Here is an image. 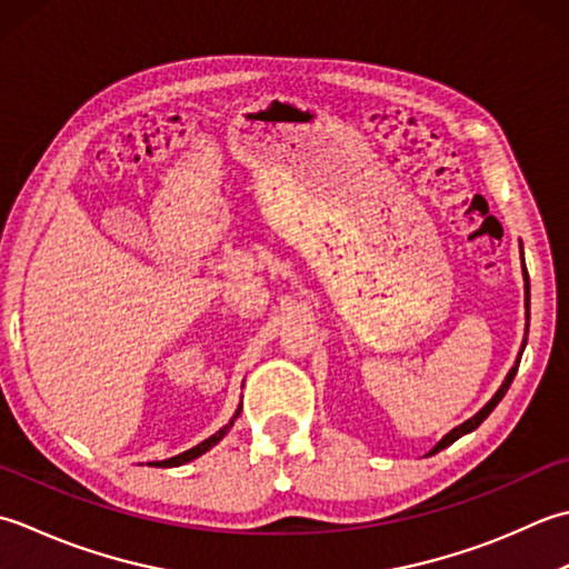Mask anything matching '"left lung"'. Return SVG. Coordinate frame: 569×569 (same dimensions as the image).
I'll list each match as a JSON object with an SVG mask.
<instances>
[{
    "instance_id": "obj_1",
    "label": "left lung",
    "mask_w": 569,
    "mask_h": 569,
    "mask_svg": "<svg viewBox=\"0 0 569 569\" xmlns=\"http://www.w3.org/2000/svg\"><path fill=\"white\" fill-rule=\"evenodd\" d=\"M523 274H526V309L530 307L528 305V301H530V284H528V270H526V262H523ZM526 343H528V329H526V339H523V349H526ZM520 353H523V351H520ZM518 363H520V358H518V361H516V366L511 368V373H508L506 376V380H503V386L501 388H498V392H496V396L491 398V402L489 405H486V408L483 410H479L477 415H473L471 417V420H467V422H463V425H459L457 427V430H451L445 439H442V442H439L432 451H430V455H437V451H442L445 447H449L451 442H457V439L461 437V435H467V432H471V430H477V427L486 420V417H489L491 412H493V408H496V405L498 402H501L503 400V396H506V392H508V388H511V382H513V378H516V373H518Z\"/></svg>"
}]
</instances>
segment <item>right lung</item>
Returning <instances> with one entry per match:
<instances>
[{
  "label": "right lung",
  "instance_id": "right-lung-1",
  "mask_svg": "<svg viewBox=\"0 0 569 569\" xmlns=\"http://www.w3.org/2000/svg\"><path fill=\"white\" fill-rule=\"evenodd\" d=\"M240 415V408H238V412H236V417ZM233 417V420H236ZM233 420H230L226 427H220V430L213 435V437H208V439H203L201 445H196L193 449H189V451H183V455H179V457H171V459H167V461H154V467H161V469H167V467H181V463H187V461H191V459H196V457H201L203 451H208L211 447H216L220 439H223L226 435H228V430L230 427H233Z\"/></svg>",
  "mask_w": 569,
  "mask_h": 569
}]
</instances>
